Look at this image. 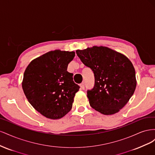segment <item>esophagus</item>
Wrapping results in <instances>:
<instances>
[{
    "label": "esophagus",
    "mask_w": 155,
    "mask_h": 155,
    "mask_svg": "<svg viewBox=\"0 0 155 155\" xmlns=\"http://www.w3.org/2000/svg\"><path fill=\"white\" fill-rule=\"evenodd\" d=\"M79 86H80V87H81L82 90H84V89H85V84H84V83H81L80 85H79Z\"/></svg>",
    "instance_id": "obj_1"
}]
</instances>
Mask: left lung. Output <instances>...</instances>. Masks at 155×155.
I'll return each mask as SVG.
<instances>
[{
    "label": "left lung",
    "mask_w": 155,
    "mask_h": 155,
    "mask_svg": "<svg viewBox=\"0 0 155 155\" xmlns=\"http://www.w3.org/2000/svg\"><path fill=\"white\" fill-rule=\"evenodd\" d=\"M76 54L94 74V85L87 91L91 106L105 115L118 112L133 95L137 86L132 63L125 55L104 46L78 50Z\"/></svg>",
    "instance_id": "8db88e82"
}]
</instances>
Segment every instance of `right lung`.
<instances>
[{"instance_id": "add662e5", "label": "right lung", "mask_w": 155, "mask_h": 155, "mask_svg": "<svg viewBox=\"0 0 155 155\" xmlns=\"http://www.w3.org/2000/svg\"><path fill=\"white\" fill-rule=\"evenodd\" d=\"M74 51L56 50L33 60L23 77L22 89L30 104L50 119H59L71 110L79 86L67 71Z\"/></svg>"}]
</instances>
